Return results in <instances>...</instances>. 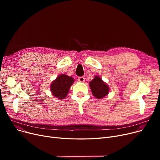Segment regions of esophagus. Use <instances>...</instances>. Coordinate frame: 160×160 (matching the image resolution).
Returning <instances> with one entry per match:
<instances>
[{
  "label": "esophagus",
  "instance_id": "esophagus-1",
  "mask_svg": "<svg viewBox=\"0 0 160 160\" xmlns=\"http://www.w3.org/2000/svg\"><path fill=\"white\" fill-rule=\"evenodd\" d=\"M78 81L80 82H85V78L83 77H78Z\"/></svg>",
  "mask_w": 160,
  "mask_h": 160
}]
</instances>
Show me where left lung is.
Returning a JSON list of instances; mask_svg holds the SVG:
<instances>
[{"label": "left lung", "mask_w": 160, "mask_h": 160, "mask_svg": "<svg viewBox=\"0 0 160 160\" xmlns=\"http://www.w3.org/2000/svg\"><path fill=\"white\" fill-rule=\"evenodd\" d=\"M89 86L93 95L98 99L105 97L110 92L108 85L98 76H95L94 78L89 82Z\"/></svg>", "instance_id": "1"}]
</instances>
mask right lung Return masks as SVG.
I'll return each instance as SVG.
<instances>
[{"label": "right lung", "mask_w": 160, "mask_h": 160, "mask_svg": "<svg viewBox=\"0 0 160 160\" xmlns=\"http://www.w3.org/2000/svg\"><path fill=\"white\" fill-rule=\"evenodd\" d=\"M74 82V78L68 75L65 74L59 75L50 86L52 95L57 98H65L68 95Z\"/></svg>", "instance_id": "right-lung-1"}]
</instances>
